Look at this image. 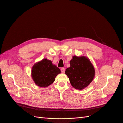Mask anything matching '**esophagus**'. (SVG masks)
Returning <instances> with one entry per match:
<instances>
[{"label":"esophagus","mask_w":123,"mask_h":123,"mask_svg":"<svg viewBox=\"0 0 123 123\" xmlns=\"http://www.w3.org/2000/svg\"><path fill=\"white\" fill-rule=\"evenodd\" d=\"M61 71H62V73H64V72H65V68H62L61 69Z\"/></svg>","instance_id":"34e87169"}]
</instances>
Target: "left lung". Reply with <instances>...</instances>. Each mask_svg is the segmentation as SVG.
<instances>
[{"label": "left lung", "instance_id": "8db88e82", "mask_svg": "<svg viewBox=\"0 0 123 123\" xmlns=\"http://www.w3.org/2000/svg\"><path fill=\"white\" fill-rule=\"evenodd\" d=\"M70 67L65 71L72 86L77 90L87 87L94 79L95 71L89 58L85 56H73Z\"/></svg>", "mask_w": 123, "mask_h": 123}]
</instances>
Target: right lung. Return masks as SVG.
Listing matches in <instances>:
<instances>
[{"instance_id":"obj_1","label":"right lung","mask_w":123,"mask_h":123,"mask_svg":"<svg viewBox=\"0 0 123 123\" xmlns=\"http://www.w3.org/2000/svg\"><path fill=\"white\" fill-rule=\"evenodd\" d=\"M61 73V70L53 64L51 61L43 58L33 66L31 76L36 85L45 88L53 84L55 77Z\"/></svg>"}]
</instances>
